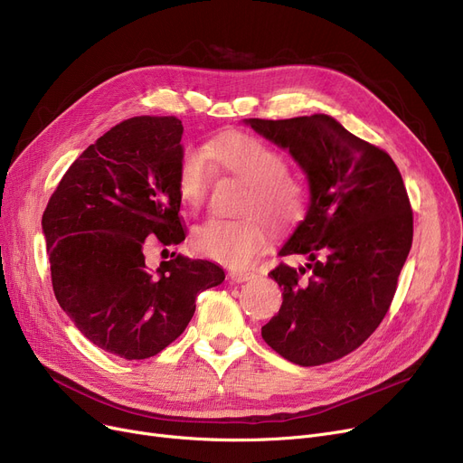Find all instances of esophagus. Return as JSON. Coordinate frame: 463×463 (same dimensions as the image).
Segmentation results:
<instances>
[{"instance_id": "34e87169", "label": "esophagus", "mask_w": 463, "mask_h": 463, "mask_svg": "<svg viewBox=\"0 0 463 463\" xmlns=\"http://www.w3.org/2000/svg\"><path fill=\"white\" fill-rule=\"evenodd\" d=\"M251 278H253V272H248V270H231L229 272V279L234 283H244Z\"/></svg>"}]
</instances>
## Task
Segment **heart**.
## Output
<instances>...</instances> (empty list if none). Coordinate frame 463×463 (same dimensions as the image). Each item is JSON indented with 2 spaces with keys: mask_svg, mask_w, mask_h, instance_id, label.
Here are the masks:
<instances>
[{
  "mask_svg": "<svg viewBox=\"0 0 463 463\" xmlns=\"http://www.w3.org/2000/svg\"><path fill=\"white\" fill-rule=\"evenodd\" d=\"M213 157L227 173L248 185L241 203V219L212 217L193 231L194 251L229 266L248 264L264 246L266 225L257 215L274 225H290L306 210V185L287 170L281 152L253 137L234 135L210 144ZM213 180V163L203 146L185 148L178 163V193L184 204L199 210Z\"/></svg>",
  "mask_w": 463,
  "mask_h": 463,
  "instance_id": "heart-1",
  "label": "heart"
}]
</instances>
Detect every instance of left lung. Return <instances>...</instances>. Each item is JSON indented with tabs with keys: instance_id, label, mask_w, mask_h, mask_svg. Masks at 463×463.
<instances>
[{
	"instance_id": "left-lung-1",
	"label": "left lung",
	"mask_w": 463,
	"mask_h": 463,
	"mask_svg": "<svg viewBox=\"0 0 463 463\" xmlns=\"http://www.w3.org/2000/svg\"><path fill=\"white\" fill-rule=\"evenodd\" d=\"M246 124L288 150L311 193L304 222L279 250L307 262H279L269 274L283 304L262 339L288 362L321 366L358 349L392 304L412 244L407 189L391 156L326 114Z\"/></svg>"
}]
</instances>
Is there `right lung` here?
Here are the masks:
<instances>
[{
    "mask_svg": "<svg viewBox=\"0 0 463 463\" xmlns=\"http://www.w3.org/2000/svg\"><path fill=\"white\" fill-rule=\"evenodd\" d=\"M184 126L176 116H135L77 157L43 213L54 295L93 345L126 360L161 353L185 330L222 266L175 255L146 269V238H185L176 184Z\"/></svg>",
    "mask_w": 463,
    "mask_h": 463,
    "instance_id": "right-lung-1",
    "label": "right lung"
}]
</instances>
